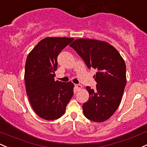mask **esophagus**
<instances>
[{"label": "esophagus", "mask_w": 147, "mask_h": 147, "mask_svg": "<svg viewBox=\"0 0 147 147\" xmlns=\"http://www.w3.org/2000/svg\"><path fill=\"white\" fill-rule=\"evenodd\" d=\"M75 90H76L77 91H79L82 88V86L80 84H75Z\"/></svg>", "instance_id": "obj_1"}]
</instances>
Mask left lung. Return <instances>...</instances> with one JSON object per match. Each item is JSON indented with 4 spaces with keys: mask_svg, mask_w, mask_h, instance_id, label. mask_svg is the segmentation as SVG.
Instances as JSON below:
<instances>
[{
    "mask_svg": "<svg viewBox=\"0 0 147 147\" xmlns=\"http://www.w3.org/2000/svg\"><path fill=\"white\" fill-rule=\"evenodd\" d=\"M82 58L88 68L96 69V89L86 86L88 101L82 108L85 117L94 122L110 118L119 107L126 84L125 61L112 45L93 39H77L70 45Z\"/></svg>",
    "mask_w": 147,
    "mask_h": 147,
    "instance_id": "8db88e82",
    "label": "left lung"
}]
</instances>
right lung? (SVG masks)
Returning <instances> with one entry per match:
<instances>
[{"mask_svg": "<svg viewBox=\"0 0 147 147\" xmlns=\"http://www.w3.org/2000/svg\"><path fill=\"white\" fill-rule=\"evenodd\" d=\"M73 40L58 37L44 38L27 56L24 73L26 91L33 110L45 120L62 117L73 96L72 82L54 80L58 56Z\"/></svg>", "mask_w": 147, "mask_h": 147, "instance_id": "add662e5", "label": "right lung"}]
</instances>
